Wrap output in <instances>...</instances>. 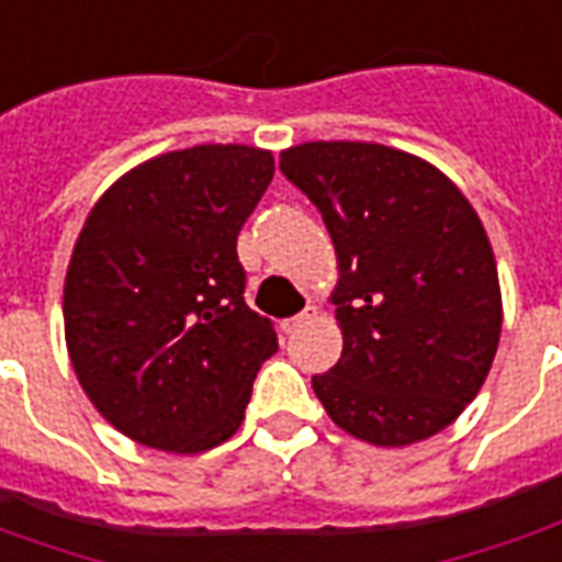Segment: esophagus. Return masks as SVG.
Instances as JSON below:
<instances>
[{"label":"esophagus","instance_id":"34e87169","mask_svg":"<svg viewBox=\"0 0 562 562\" xmlns=\"http://www.w3.org/2000/svg\"><path fill=\"white\" fill-rule=\"evenodd\" d=\"M313 316H316V313H313V306H306L304 313H297V316L285 318V322H282V334H294V330H301Z\"/></svg>","mask_w":562,"mask_h":562}]
</instances>
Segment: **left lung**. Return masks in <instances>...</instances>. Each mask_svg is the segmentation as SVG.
I'll return each mask as SVG.
<instances>
[{"mask_svg":"<svg viewBox=\"0 0 562 562\" xmlns=\"http://www.w3.org/2000/svg\"><path fill=\"white\" fill-rule=\"evenodd\" d=\"M328 228L342 355L313 391L346 434L397 448L439 434L494 364L503 304L491 240L434 165L361 140L280 156Z\"/></svg>","mask_w":562,"mask_h":562,"instance_id":"left-lung-1","label":"left lung"}]
</instances>
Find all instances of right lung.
<instances>
[{
  "label": "right lung",
  "instance_id": "1",
  "mask_svg": "<svg viewBox=\"0 0 562 562\" xmlns=\"http://www.w3.org/2000/svg\"><path fill=\"white\" fill-rule=\"evenodd\" d=\"M273 156L204 144L120 177L83 222L66 342L92 406L140 446L195 454L240 427L273 322L246 306L237 234Z\"/></svg>",
  "mask_w": 562,
  "mask_h": 562
}]
</instances>
